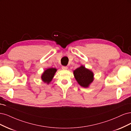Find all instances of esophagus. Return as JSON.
Returning a JSON list of instances; mask_svg holds the SVG:
<instances>
[{"instance_id":"34e87169","label":"esophagus","mask_w":131,"mask_h":131,"mask_svg":"<svg viewBox=\"0 0 131 131\" xmlns=\"http://www.w3.org/2000/svg\"><path fill=\"white\" fill-rule=\"evenodd\" d=\"M61 68L62 70H67V69H68V67H67V66H63L61 67Z\"/></svg>"}]
</instances>
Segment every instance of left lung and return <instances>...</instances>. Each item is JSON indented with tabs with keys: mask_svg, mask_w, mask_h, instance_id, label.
<instances>
[{
	"mask_svg": "<svg viewBox=\"0 0 131 131\" xmlns=\"http://www.w3.org/2000/svg\"><path fill=\"white\" fill-rule=\"evenodd\" d=\"M74 77L79 85L83 88H88L94 80V74L91 70L81 65L73 71Z\"/></svg>",
	"mask_w": 131,
	"mask_h": 131,
	"instance_id": "1",
	"label": "left lung"
}]
</instances>
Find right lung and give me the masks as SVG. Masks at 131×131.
Listing matches in <instances>:
<instances>
[{"mask_svg":"<svg viewBox=\"0 0 131 131\" xmlns=\"http://www.w3.org/2000/svg\"><path fill=\"white\" fill-rule=\"evenodd\" d=\"M57 69L56 68H48L45 70L41 75V79L45 83L49 84L52 82V79L56 74Z\"/></svg>","mask_w":131,"mask_h":131,"instance_id":"1","label":"right lung"}]
</instances>
